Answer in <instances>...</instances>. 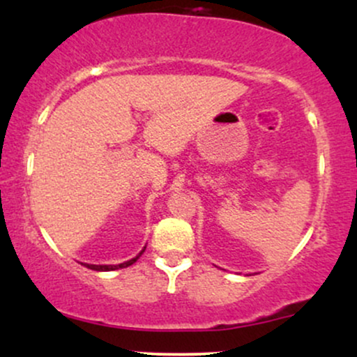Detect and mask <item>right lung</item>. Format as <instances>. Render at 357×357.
<instances>
[{"mask_svg": "<svg viewBox=\"0 0 357 357\" xmlns=\"http://www.w3.org/2000/svg\"><path fill=\"white\" fill-rule=\"evenodd\" d=\"M144 250H146V248H144ZM144 250H142V252L139 253V255H137L136 258H132V260H129V261H124V264H119V265H89V264H85V267L90 268V270H97V272H110V270L126 268V267H129V265H132L134 261H137V258L141 257L142 253H144Z\"/></svg>", "mask_w": 357, "mask_h": 357, "instance_id": "1", "label": "right lung"}]
</instances>
